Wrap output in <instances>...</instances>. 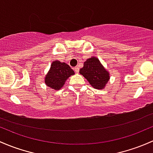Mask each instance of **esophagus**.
I'll return each mask as SVG.
<instances>
[{"label":"esophagus","instance_id":"34e87169","mask_svg":"<svg viewBox=\"0 0 153 153\" xmlns=\"http://www.w3.org/2000/svg\"><path fill=\"white\" fill-rule=\"evenodd\" d=\"M73 70H75V72H76V73H78V72H79V67H74Z\"/></svg>","mask_w":153,"mask_h":153}]
</instances>
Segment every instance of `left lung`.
I'll return each mask as SVG.
<instances>
[{"label": "left lung", "mask_w": 153, "mask_h": 153, "mask_svg": "<svg viewBox=\"0 0 153 153\" xmlns=\"http://www.w3.org/2000/svg\"><path fill=\"white\" fill-rule=\"evenodd\" d=\"M80 73L89 82L94 89H102L109 80V74L105 70L99 59L95 57L88 59L80 70Z\"/></svg>", "instance_id": "1"}]
</instances>
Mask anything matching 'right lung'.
<instances>
[{
    "mask_svg": "<svg viewBox=\"0 0 153 153\" xmlns=\"http://www.w3.org/2000/svg\"><path fill=\"white\" fill-rule=\"evenodd\" d=\"M74 74L75 72L68 64L55 61L46 75L45 83L51 89L59 90L62 88L66 80Z\"/></svg>",
    "mask_w": 153,
    "mask_h": 153,
    "instance_id": "right-lung-1",
    "label": "right lung"
}]
</instances>
